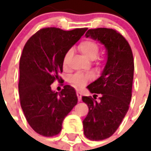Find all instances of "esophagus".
<instances>
[{
	"mask_svg": "<svg viewBox=\"0 0 151 151\" xmlns=\"http://www.w3.org/2000/svg\"><path fill=\"white\" fill-rule=\"evenodd\" d=\"M77 96H78V101L81 100V93L79 91H77Z\"/></svg>",
	"mask_w": 151,
	"mask_h": 151,
	"instance_id": "esophagus-1",
	"label": "esophagus"
}]
</instances>
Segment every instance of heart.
Instances as JSON below:
<instances>
[{
    "label": "heart",
    "mask_w": 151,
    "mask_h": 151,
    "mask_svg": "<svg viewBox=\"0 0 151 151\" xmlns=\"http://www.w3.org/2000/svg\"><path fill=\"white\" fill-rule=\"evenodd\" d=\"M78 48L80 52L82 53L85 57L89 59H94L97 56L99 52V46L96 41L92 40H85L81 42ZM71 51H68L66 52L63 58V66H66L70 57ZM92 78V75L90 73H78L72 76L71 81L73 85L78 87H83L88 82V81Z\"/></svg>",
    "instance_id": "1"
}]
</instances>
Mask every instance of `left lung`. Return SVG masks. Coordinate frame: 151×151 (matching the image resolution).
Wrapping results in <instances>:
<instances>
[{"label":"left lung","mask_w":151,"mask_h":151,"mask_svg":"<svg viewBox=\"0 0 151 151\" xmlns=\"http://www.w3.org/2000/svg\"><path fill=\"white\" fill-rule=\"evenodd\" d=\"M86 37L98 41L106 48V61L98 79L88 85L99 103L88 96V106L84 121V134L91 140H103L114 133L129 110L133 81V55L128 41L116 30L107 28L88 29ZM93 96V97H94Z\"/></svg>","instance_id":"obj_1"}]
</instances>
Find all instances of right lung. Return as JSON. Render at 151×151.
Returning a JSON list of instances; mask_svg holds the SVG:
<instances>
[{
    "mask_svg": "<svg viewBox=\"0 0 151 151\" xmlns=\"http://www.w3.org/2000/svg\"><path fill=\"white\" fill-rule=\"evenodd\" d=\"M87 28L65 31L48 27L27 41L19 62L20 104L32 129L44 136L59 133L64 118L78 103L75 89L64 85L61 92L51 85L63 72V58Z\"/></svg>",
    "mask_w": 151,
    "mask_h": 151,
    "instance_id": "add662e5",
    "label": "right lung"
}]
</instances>
